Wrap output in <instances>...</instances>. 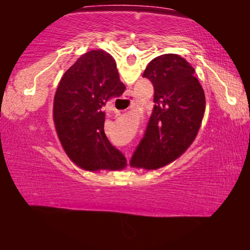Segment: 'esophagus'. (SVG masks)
Instances as JSON below:
<instances>
[{"label": "esophagus", "mask_w": 250, "mask_h": 250, "mask_svg": "<svg viewBox=\"0 0 250 250\" xmlns=\"http://www.w3.org/2000/svg\"><path fill=\"white\" fill-rule=\"evenodd\" d=\"M125 100H129V101H130V104H133V99H132V98H131V97H130V98H125ZM128 163H129V162H128Z\"/></svg>", "instance_id": "esophagus-1"}]
</instances>
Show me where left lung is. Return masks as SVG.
<instances>
[{
	"mask_svg": "<svg viewBox=\"0 0 250 250\" xmlns=\"http://www.w3.org/2000/svg\"><path fill=\"white\" fill-rule=\"evenodd\" d=\"M195 70L176 54L149 62L143 77L154 87V107L131 166L155 170L179 158L192 145L205 111V95Z\"/></svg>",
	"mask_w": 250,
	"mask_h": 250,
	"instance_id": "left-lung-1",
	"label": "left lung"
}]
</instances>
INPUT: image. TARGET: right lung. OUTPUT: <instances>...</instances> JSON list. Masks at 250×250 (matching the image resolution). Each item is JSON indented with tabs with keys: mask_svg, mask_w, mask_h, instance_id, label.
Listing matches in <instances>:
<instances>
[{
	"mask_svg": "<svg viewBox=\"0 0 250 250\" xmlns=\"http://www.w3.org/2000/svg\"><path fill=\"white\" fill-rule=\"evenodd\" d=\"M125 90L115 61L104 50L83 54L62 77L54 98V122L66 153L78 167L96 171L126 166L104 130V105Z\"/></svg>",
	"mask_w": 250,
	"mask_h": 250,
	"instance_id": "obj_1",
	"label": "right lung"
}]
</instances>
